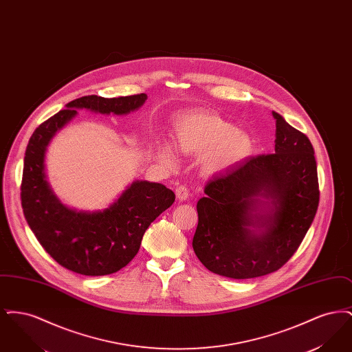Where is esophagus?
Here are the masks:
<instances>
[{
	"instance_id": "1",
	"label": "esophagus",
	"mask_w": 352,
	"mask_h": 352,
	"mask_svg": "<svg viewBox=\"0 0 352 352\" xmlns=\"http://www.w3.org/2000/svg\"><path fill=\"white\" fill-rule=\"evenodd\" d=\"M175 195H177V198H178L179 201H186V199L188 198V195H190L188 187H186L184 184L178 186V187L175 188Z\"/></svg>"
}]
</instances>
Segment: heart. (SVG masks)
Listing matches in <instances>:
<instances>
[{
  "mask_svg": "<svg viewBox=\"0 0 352 352\" xmlns=\"http://www.w3.org/2000/svg\"><path fill=\"white\" fill-rule=\"evenodd\" d=\"M173 141L177 151L184 154H203V168L208 173L232 168L253 151L250 134L234 129L232 122L207 111L190 112L177 118ZM157 154L164 162L177 164L175 151L165 141L157 144Z\"/></svg>",
  "mask_w": 352,
  "mask_h": 352,
  "instance_id": "heart-1",
  "label": "heart"
}]
</instances>
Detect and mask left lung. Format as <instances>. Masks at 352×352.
<instances>
[{"label": "left lung", "instance_id": "left-lung-1", "mask_svg": "<svg viewBox=\"0 0 352 352\" xmlns=\"http://www.w3.org/2000/svg\"><path fill=\"white\" fill-rule=\"evenodd\" d=\"M276 118L274 153L214 177L197 204L192 248L201 264L245 280L276 272L298 250L317 214L318 173L306 134Z\"/></svg>", "mask_w": 352, "mask_h": 352}]
</instances>
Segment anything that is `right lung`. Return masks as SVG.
Here are the masks:
<instances>
[{
  "instance_id": "add662e5",
  "label": "right lung",
  "mask_w": 352,
  "mask_h": 352,
  "mask_svg": "<svg viewBox=\"0 0 352 352\" xmlns=\"http://www.w3.org/2000/svg\"><path fill=\"white\" fill-rule=\"evenodd\" d=\"M146 99L145 94L112 99L96 95L79 98L42 122L29 140L21 184L23 215L39 244L63 268L83 276H105L126 267L151 221L175 201V194L166 186L135 181L104 211L78 212L63 206L46 181L47 145L76 116V109L126 115Z\"/></svg>"
}]
</instances>
